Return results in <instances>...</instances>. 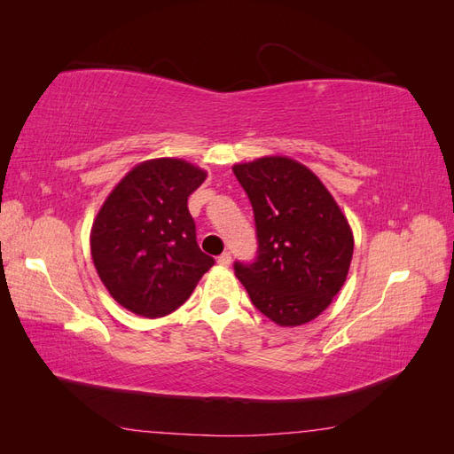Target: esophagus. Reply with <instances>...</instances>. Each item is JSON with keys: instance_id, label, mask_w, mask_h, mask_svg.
Returning <instances> with one entry per match:
<instances>
[{"instance_id": "1", "label": "esophagus", "mask_w": 454, "mask_h": 454, "mask_svg": "<svg viewBox=\"0 0 454 454\" xmlns=\"http://www.w3.org/2000/svg\"><path fill=\"white\" fill-rule=\"evenodd\" d=\"M217 263L222 265V267H229V265H231V254H229V252H223L222 255L217 257Z\"/></svg>"}]
</instances>
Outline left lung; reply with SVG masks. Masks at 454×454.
Returning <instances> with one entry per match:
<instances>
[{
  "label": "left lung",
  "instance_id": "obj_1",
  "mask_svg": "<svg viewBox=\"0 0 454 454\" xmlns=\"http://www.w3.org/2000/svg\"><path fill=\"white\" fill-rule=\"evenodd\" d=\"M248 195L257 235L254 263L235 274L257 310L278 325L322 314L350 269L354 239L332 193L303 164L263 157L232 167Z\"/></svg>",
  "mask_w": 454,
  "mask_h": 454
}]
</instances>
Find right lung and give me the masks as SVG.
Returning a JSON list of instances; mask_svg holds the SVG:
<instances>
[{
  "label": "right lung",
  "instance_id": "obj_1",
  "mask_svg": "<svg viewBox=\"0 0 454 454\" xmlns=\"http://www.w3.org/2000/svg\"><path fill=\"white\" fill-rule=\"evenodd\" d=\"M206 172L182 159L134 167L109 193L90 231L98 277L119 305L159 318L193 294L214 257L200 252L187 199Z\"/></svg>",
  "mask_w": 454,
  "mask_h": 454
}]
</instances>
